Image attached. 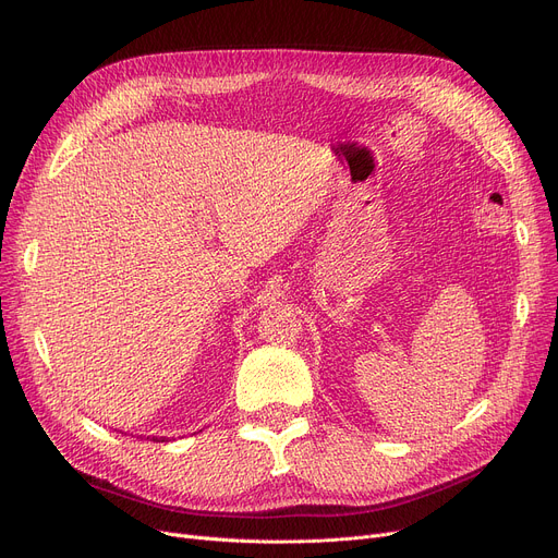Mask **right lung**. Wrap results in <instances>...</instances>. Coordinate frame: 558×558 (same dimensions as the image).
<instances>
[{
  "mask_svg": "<svg viewBox=\"0 0 558 558\" xmlns=\"http://www.w3.org/2000/svg\"><path fill=\"white\" fill-rule=\"evenodd\" d=\"M151 441H156V444H165V441H167V436H151Z\"/></svg>",
  "mask_w": 558,
  "mask_h": 558,
  "instance_id": "right-lung-1",
  "label": "right lung"
}]
</instances>
